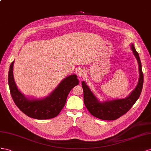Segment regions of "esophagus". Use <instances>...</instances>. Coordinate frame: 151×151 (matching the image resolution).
Returning <instances> with one entry per match:
<instances>
[{"label": "esophagus", "mask_w": 151, "mask_h": 151, "mask_svg": "<svg viewBox=\"0 0 151 151\" xmlns=\"http://www.w3.org/2000/svg\"><path fill=\"white\" fill-rule=\"evenodd\" d=\"M77 73H78V75L79 76L83 77L85 75V71H84V70H83V69H79L78 71H77Z\"/></svg>", "instance_id": "34e87169"}]
</instances>
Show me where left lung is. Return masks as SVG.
<instances>
[{
    "instance_id": "obj_1",
    "label": "left lung",
    "mask_w": 151,
    "mask_h": 151,
    "mask_svg": "<svg viewBox=\"0 0 151 151\" xmlns=\"http://www.w3.org/2000/svg\"><path fill=\"white\" fill-rule=\"evenodd\" d=\"M131 47L139 63V79L137 87L127 97L102 102L99 101L84 81L81 83L83 90L84 104L90 113L95 117L102 120H115L127 113L139 98L143 87L144 75L139 55L133 44Z\"/></svg>"
}]
</instances>
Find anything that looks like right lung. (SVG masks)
Instances as JSON below:
<instances>
[{"label": "right lung", "mask_w": 151, "mask_h": 151, "mask_svg": "<svg viewBox=\"0 0 151 151\" xmlns=\"http://www.w3.org/2000/svg\"><path fill=\"white\" fill-rule=\"evenodd\" d=\"M13 65L14 61L11 64L8 74V83L12 98L23 113L34 119H47L57 116L65 105L70 90L79 83L77 76L71 75L64 78L49 96L42 99H29L17 87L14 80Z\"/></svg>", "instance_id": "1"}]
</instances>
